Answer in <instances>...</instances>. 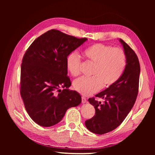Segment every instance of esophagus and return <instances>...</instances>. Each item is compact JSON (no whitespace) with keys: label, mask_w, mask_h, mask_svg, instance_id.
Instances as JSON below:
<instances>
[{"label":"esophagus","mask_w":155,"mask_h":155,"mask_svg":"<svg viewBox=\"0 0 155 155\" xmlns=\"http://www.w3.org/2000/svg\"><path fill=\"white\" fill-rule=\"evenodd\" d=\"M82 102L83 104L87 102V99L85 98V97H82Z\"/></svg>","instance_id":"34e87169"}]
</instances>
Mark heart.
I'll use <instances>...</instances> for the list:
<instances>
[{
    "mask_svg": "<svg viewBox=\"0 0 155 155\" xmlns=\"http://www.w3.org/2000/svg\"><path fill=\"white\" fill-rule=\"evenodd\" d=\"M83 54L87 61L94 63L92 77H82L73 83L75 90L84 95H90L104 87L114 85L126 68V55L120 48L104 44H94L87 48ZM81 61L78 55L73 52L66 60L68 72L73 77L80 74Z\"/></svg>",
    "mask_w": 155,
    "mask_h": 155,
    "instance_id": "heart-1",
    "label": "heart"
}]
</instances>
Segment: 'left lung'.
<instances>
[{"label": "left lung", "mask_w": 155, "mask_h": 155, "mask_svg": "<svg viewBox=\"0 0 155 155\" xmlns=\"http://www.w3.org/2000/svg\"><path fill=\"white\" fill-rule=\"evenodd\" d=\"M126 55V67L114 84L95 97L105 100L98 102L94 97L88 102L94 106L95 115L85 121L87 128L95 134H103L117 128L131 111L139 90L140 64L137 56L123 39H119Z\"/></svg>", "instance_id": "8db88e82"}]
</instances>
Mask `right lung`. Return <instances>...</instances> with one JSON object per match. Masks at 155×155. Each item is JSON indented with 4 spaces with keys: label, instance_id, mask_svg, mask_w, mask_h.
Returning <instances> with one entry per match:
<instances>
[{
    "label": "right lung",
    "instance_id": "add662e5",
    "mask_svg": "<svg viewBox=\"0 0 155 155\" xmlns=\"http://www.w3.org/2000/svg\"><path fill=\"white\" fill-rule=\"evenodd\" d=\"M87 39L51 29L36 39L24 54L20 93L29 116L39 126L56 124L68 109L82 102L78 92L68 89L71 83L66 60Z\"/></svg>",
    "mask_w": 155,
    "mask_h": 155
}]
</instances>
